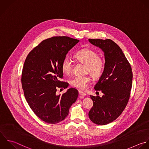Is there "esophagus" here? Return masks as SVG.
<instances>
[{
	"label": "esophagus",
	"mask_w": 149,
	"mask_h": 149,
	"mask_svg": "<svg viewBox=\"0 0 149 149\" xmlns=\"http://www.w3.org/2000/svg\"><path fill=\"white\" fill-rule=\"evenodd\" d=\"M79 95H81V96H85V95H86V93H84V92L81 91H79Z\"/></svg>",
	"instance_id": "34e87169"
}]
</instances>
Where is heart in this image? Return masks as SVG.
Instances as JSON below:
<instances>
[{
	"mask_svg": "<svg viewBox=\"0 0 149 149\" xmlns=\"http://www.w3.org/2000/svg\"><path fill=\"white\" fill-rule=\"evenodd\" d=\"M75 57L78 61L86 64V72L93 77H98L102 74L104 67V61L95 50L89 48L82 49L75 53ZM72 66V61L69 57L63 59L61 63V70L64 74H70ZM91 82V78L88 75H77L71 79L70 84L77 88L84 89Z\"/></svg>",
	"mask_w": 149,
	"mask_h": 149,
	"instance_id": "b5f03b06",
	"label": "heart"
}]
</instances>
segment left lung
Returning a JSON list of instances; mask_svg holds the SVG:
<instances>
[{"instance_id": "8db88e82", "label": "left lung", "mask_w": 149, "mask_h": 149, "mask_svg": "<svg viewBox=\"0 0 149 149\" xmlns=\"http://www.w3.org/2000/svg\"><path fill=\"white\" fill-rule=\"evenodd\" d=\"M89 42L102 50L105 63L94 87L103 95L102 97L90 95L93 105L88 115L93 123L104 125L116 120L127 106L132 85V71L121 49L112 40L89 39Z\"/></svg>"}]
</instances>
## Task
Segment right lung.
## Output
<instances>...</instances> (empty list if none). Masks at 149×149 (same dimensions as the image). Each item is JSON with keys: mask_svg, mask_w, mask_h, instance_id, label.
Returning <instances> with one entry per match:
<instances>
[{"mask_svg": "<svg viewBox=\"0 0 149 149\" xmlns=\"http://www.w3.org/2000/svg\"><path fill=\"white\" fill-rule=\"evenodd\" d=\"M79 41L68 36L45 39L29 52L24 62L21 84L25 99L34 113L46 123L64 120L78 96V91L72 88L62 95L56 93L58 88L68 86L60 81L63 75L61 63Z\"/></svg>", "mask_w": 149, "mask_h": 149, "instance_id": "right-lung-1", "label": "right lung"}]
</instances>
